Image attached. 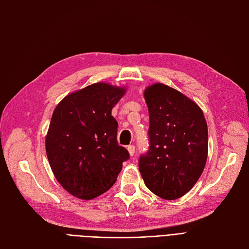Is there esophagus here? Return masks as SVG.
I'll return each instance as SVG.
<instances>
[{"label":"esophagus","instance_id":"1","mask_svg":"<svg viewBox=\"0 0 249 249\" xmlns=\"http://www.w3.org/2000/svg\"><path fill=\"white\" fill-rule=\"evenodd\" d=\"M127 150H129V154H130V156L131 157H133L134 156V154H135V150H136V149H135V145H129V146H127Z\"/></svg>","mask_w":249,"mask_h":249}]
</instances>
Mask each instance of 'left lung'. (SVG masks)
Here are the masks:
<instances>
[{"mask_svg":"<svg viewBox=\"0 0 249 249\" xmlns=\"http://www.w3.org/2000/svg\"><path fill=\"white\" fill-rule=\"evenodd\" d=\"M148 149L140 155L145 186L164 199L183 196L197 182L208 157V125L196 104L164 84L144 91Z\"/></svg>","mask_w":249,"mask_h":249,"instance_id":"left-lung-1","label":"left lung"}]
</instances>
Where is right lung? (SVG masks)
<instances>
[{"instance_id":"add662e5","label":"right lung","mask_w":249,"mask_h":249,"mask_svg":"<svg viewBox=\"0 0 249 249\" xmlns=\"http://www.w3.org/2000/svg\"><path fill=\"white\" fill-rule=\"evenodd\" d=\"M124 88L95 83L58 104L46 138L51 168L64 189L81 199H92L116 182L130 154L118 145L112 108Z\"/></svg>"}]
</instances>
